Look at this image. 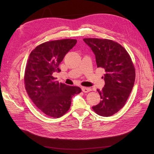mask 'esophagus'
I'll return each instance as SVG.
<instances>
[{
	"mask_svg": "<svg viewBox=\"0 0 154 154\" xmlns=\"http://www.w3.org/2000/svg\"><path fill=\"white\" fill-rule=\"evenodd\" d=\"M82 91H83V92H85V93L88 92H90V91H91V88H87V87H84L82 88Z\"/></svg>",
	"mask_w": 154,
	"mask_h": 154,
	"instance_id": "obj_1",
	"label": "esophagus"
}]
</instances>
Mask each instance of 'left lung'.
I'll use <instances>...</instances> for the list:
<instances>
[{
  "mask_svg": "<svg viewBox=\"0 0 154 154\" xmlns=\"http://www.w3.org/2000/svg\"><path fill=\"white\" fill-rule=\"evenodd\" d=\"M94 52L97 67L104 69L105 85L97 91L101 100L92 108L103 117L117 113L126 103L136 78L131 57L122 45L109 39L83 38Z\"/></svg>",
  "mask_w": 154,
  "mask_h": 154,
  "instance_id": "left-lung-1",
  "label": "left lung"
}]
</instances>
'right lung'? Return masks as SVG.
<instances>
[{"label": "right lung", "mask_w": 154, "mask_h": 154, "mask_svg": "<svg viewBox=\"0 0 154 154\" xmlns=\"http://www.w3.org/2000/svg\"><path fill=\"white\" fill-rule=\"evenodd\" d=\"M76 42L75 39L46 42L29 54L24 77L25 88L33 103L46 116L61 117L69 110L72 97L82 92L80 87L59 83L53 76L61 71L60 63Z\"/></svg>", "instance_id": "1"}]
</instances>
